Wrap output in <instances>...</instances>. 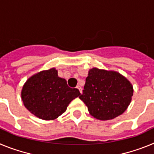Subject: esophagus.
<instances>
[{"mask_svg":"<svg viewBox=\"0 0 154 154\" xmlns=\"http://www.w3.org/2000/svg\"><path fill=\"white\" fill-rule=\"evenodd\" d=\"M76 88L79 89V91L80 93H82V87L80 86V85H77V86H76Z\"/></svg>","mask_w":154,"mask_h":154,"instance_id":"1","label":"esophagus"}]
</instances>
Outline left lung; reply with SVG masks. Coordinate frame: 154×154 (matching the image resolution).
Here are the masks:
<instances>
[{
	"label": "left lung",
	"mask_w": 154,
	"mask_h": 154,
	"mask_svg": "<svg viewBox=\"0 0 154 154\" xmlns=\"http://www.w3.org/2000/svg\"><path fill=\"white\" fill-rule=\"evenodd\" d=\"M133 92L130 82L119 73L94 68L89 70L79 99L92 116L108 120L124 112Z\"/></svg>",
	"instance_id": "left-lung-1"
}]
</instances>
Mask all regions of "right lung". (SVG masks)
Masks as SVG:
<instances>
[{"mask_svg": "<svg viewBox=\"0 0 154 154\" xmlns=\"http://www.w3.org/2000/svg\"><path fill=\"white\" fill-rule=\"evenodd\" d=\"M79 96V91L68 86L66 80L58 77L54 68L31 76L21 92L25 107L37 117L45 120L58 118Z\"/></svg>", "mask_w": 154, "mask_h": 154, "instance_id": "add662e5", "label": "right lung"}]
</instances>
